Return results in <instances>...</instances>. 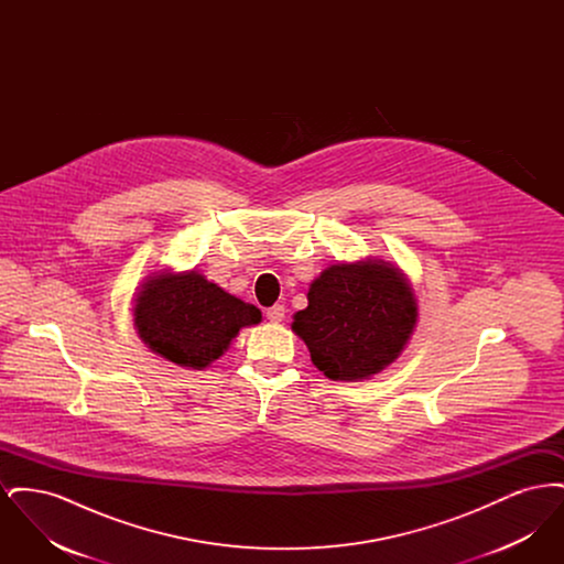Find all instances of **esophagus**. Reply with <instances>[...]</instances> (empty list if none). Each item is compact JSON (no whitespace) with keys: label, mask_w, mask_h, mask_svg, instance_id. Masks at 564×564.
<instances>
[{"label":"esophagus","mask_w":564,"mask_h":564,"mask_svg":"<svg viewBox=\"0 0 564 564\" xmlns=\"http://www.w3.org/2000/svg\"><path fill=\"white\" fill-rule=\"evenodd\" d=\"M267 319L272 323H281L285 319V306L283 304H274L267 311Z\"/></svg>","instance_id":"obj_1"}]
</instances>
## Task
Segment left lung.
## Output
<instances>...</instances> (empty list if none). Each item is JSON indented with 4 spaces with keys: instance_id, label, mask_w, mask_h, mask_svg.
I'll use <instances>...</instances> for the list:
<instances>
[{
    "instance_id": "8db88e82",
    "label": "left lung",
    "mask_w": 564,
    "mask_h": 564,
    "mask_svg": "<svg viewBox=\"0 0 564 564\" xmlns=\"http://www.w3.org/2000/svg\"><path fill=\"white\" fill-rule=\"evenodd\" d=\"M416 315V300L400 270L384 262H357L323 270L292 327L323 375L357 380L400 357Z\"/></svg>"
}]
</instances>
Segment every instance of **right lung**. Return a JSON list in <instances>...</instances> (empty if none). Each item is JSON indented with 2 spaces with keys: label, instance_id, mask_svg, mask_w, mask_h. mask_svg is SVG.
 <instances>
[{
  "label": "right lung",
  "instance_id": "add662e5",
  "mask_svg": "<svg viewBox=\"0 0 564 564\" xmlns=\"http://www.w3.org/2000/svg\"><path fill=\"white\" fill-rule=\"evenodd\" d=\"M253 304L226 294L198 272L152 276L137 295L134 327L164 359L194 370L207 368L245 325L260 323Z\"/></svg>",
  "mask_w": 564,
  "mask_h": 564
}]
</instances>
